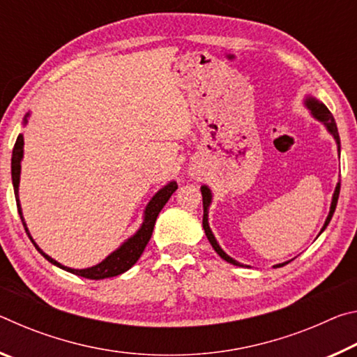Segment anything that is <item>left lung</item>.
Wrapping results in <instances>:
<instances>
[{
	"label": "left lung",
	"instance_id": "1",
	"mask_svg": "<svg viewBox=\"0 0 357 357\" xmlns=\"http://www.w3.org/2000/svg\"><path fill=\"white\" fill-rule=\"evenodd\" d=\"M307 105H309V108L312 110L313 116L321 121V123H324L326 128H328V130L331 132L332 135H334V138H335L337 143H338V140H340V137H338V130H337L335 119H334V116H332V113L328 110V107H326L324 104H321V102L315 100V99H309V100H307ZM338 154H340V149H338ZM338 193H340V183H338L337 187H335V192H334V198H332V204H331L329 215H328V219H326V222H324L323 229H324L326 227H328V223H329L331 219H332V214H334L335 206H337V200H338ZM202 195H203V209H204V211H203V228H204V233H206V236H208V239H209L211 245H213V249H214L217 253H219V255H220L223 259H225V261L231 263V264H236V266H241V263H238L236 259L229 258V257L227 255V253L220 249L219 244H217L215 238H214V234L211 233L209 225H208V213H206V209H208L209 203H211V192H209V189H208L206 185L202 187ZM323 229H321V231H323ZM283 264H287V263L277 264V268H280V266H283Z\"/></svg>",
	"mask_w": 357,
	"mask_h": 357
}]
</instances>
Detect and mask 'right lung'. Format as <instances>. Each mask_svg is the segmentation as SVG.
<instances>
[{"label":"right lung","mask_w":357,"mask_h":357,"mask_svg":"<svg viewBox=\"0 0 357 357\" xmlns=\"http://www.w3.org/2000/svg\"><path fill=\"white\" fill-rule=\"evenodd\" d=\"M22 155H23V137L19 135V137H17L15 144H14V149H12V184H14L17 209H19V214H20L23 227H25V231L28 233L26 223H25V220H23L22 208H20V203H19V181H20ZM176 189H178L176 183H170L168 185H165L164 189H160L159 192H157L155 195L153 197V200L149 202L146 211H144V222H143L142 228L137 231L135 236L130 238L128 243H124L123 245H121L116 252H113L112 255H108L104 259V261L93 266V268H88V269L66 268V266L59 264L53 258L45 255V253L39 249L38 244L34 243L33 238L29 236V233H28V236H29V239L33 241L34 247L39 250L40 255H44L48 259V261L58 266V268H61L64 271H69V273H72V274H77L80 277H84V279H91V280H100V279H107V277L119 275V274L126 273L128 269H130L132 266L137 263V259L142 257L144 247H146V244L149 243V239H151V234H153L157 215H159L162 208L165 206V203L170 200V197L173 195V192Z\"/></svg>","instance_id":"add662e5"}]
</instances>
